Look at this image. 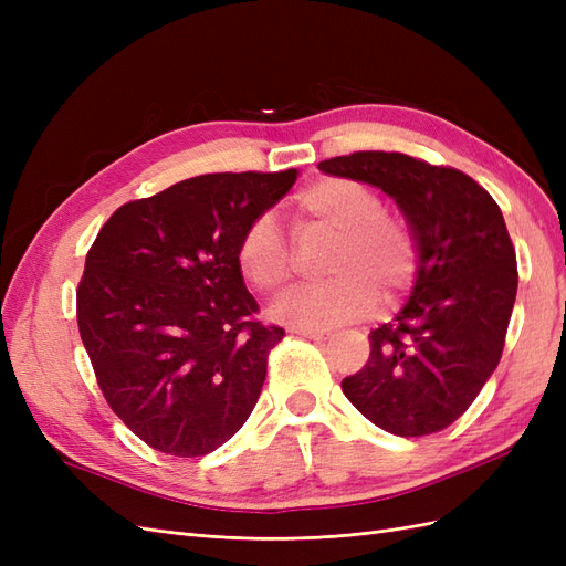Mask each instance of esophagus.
Wrapping results in <instances>:
<instances>
[{"label": "esophagus", "instance_id": "obj_1", "mask_svg": "<svg viewBox=\"0 0 566 566\" xmlns=\"http://www.w3.org/2000/svg\"><path fill=\"white\" fill-rule=\"evenodd\" d=\"M293 333H297L302 337H310V339H328L331 337L328 331H318V328H293Z\"/></svg>", "mask_w": 566, "mask_h": 566}]
</instances>
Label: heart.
Here are the masks:
<instances>
[{
	"mask_svg": "<svg viewBox=\"0 0 566 566\" xmlns=\"http://www.w3.org/2000/svg\"><path fill=\"white\" fill-rule=\"evenodd\" d=\"M295 233L333 238L323 273L331 281L304 287L283 300L273 316L295 328H331L361 318L375 297L391 304L413 285L420 269V241L410 221L385 210L373 186L325 177L295 198ZM235 264L243 279L266 295L293 283L295 252L269 214L254 217L238 238Z\"/></svg>",
	"mask_w": 566,
	"mask_h": 566,
	"instance_id": "b5f03b06",
	"label": "heart"
}]
</instances>
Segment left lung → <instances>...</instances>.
<instances>
[{
  "instance_id": "8db88e82",
  "label": "left lung",
  "mask_w": 566,
  "mask_h": 566,
  "mask_svg": "<svg viewBox=\"0 0 566 566\" xmlns=\"http://www.w3.org/2000/svg\"><path fill=\"white\" fill-rule=\"evenodd\" d=\"M325 175L378 186L420 241V269L403 310L370 331L366 366L342 391L380 430H447L501 361L517 295V256L486 188L449 165L406 153L356 150L318 163Z\"/></svg>"
}]
</instances>
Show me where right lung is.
Returning a JSON list of instances; mask_svg holds the SVG:
<instances>
[{
	"label": "right lung",
	"instance_id": "add662e5",
	"mask_svg": "<svg viewBox=\"0 0 566 566\" xmlns=\"http://www.w3.org/2000/svg\"><path fill=\"white\" fill-rule=\"evenodd\" d=\"M295 179L200 175L101 227L77 285L80 337L113 413L150 449L208 455L250 418L285 331L256 318L235 245Z\"/></svg>",
	"mask_w": 566,
	"mask_h": 566
}]
</instances>
